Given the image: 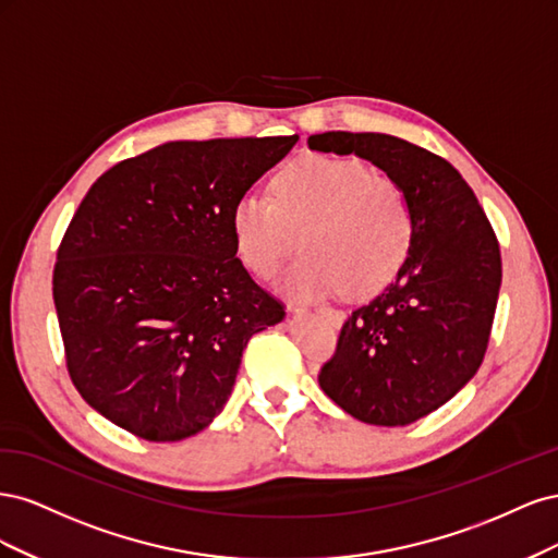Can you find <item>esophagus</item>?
Returning <instances> with one entry per match:
<instances>
[{
	"mask_svg": "<svg viewBox=\"0 0 558 558\" xmlns=\"http://www.w3.org/2000/svg\"><path fill=\"white\" fill-rule=\"evenodd\" d=\"M314 312H318V314H324L330 324L337 328V326H342V320H344V312H340V310H335V307H328V305H318V307H314Z\"/></svg>",
	"mask_w": 558,
	"mask_h": 558,
	"instance_id": "esophagus-1",
	"label": "esophagus"
}]
</instances>
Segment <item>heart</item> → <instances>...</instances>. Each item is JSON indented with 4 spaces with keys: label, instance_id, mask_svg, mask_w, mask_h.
Returning <instances> with one entry per match:
<instances>
[{
    "label": "heart",
    "instance_id": "obj_1",
    "mask_svg": "<svg viewBox=\"0 0 558 558\" xmlns=\"http://www.w3.org/2000/svg\"><path fill=\"white\" fill-rule=\"evenodd\" d=\"M272 197L242 195L232 238L246 269L275 275L302 230L305 253L281 277L295 298L351 291L367 295L396 277L412 244V209L402 185L356 158L307 154L283 165Z\"/></svg>",
    "mask_w": 558,
    "mask_h": 558
}]
</instances>
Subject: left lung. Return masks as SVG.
<instances>
[{"label":"left lung","mask_w":558,"mask_h":558,"mask_svg":"<svg viewBox=\"0 0 558 558\" xmlns=\"http://www.w3.org/2000/svg\"><path fill=\"white\" fill-rule=\"evenodd\" d=\"M307 144L369 160L410 199L408 258L351 312L318 373L353 418L408 426L442 408L484 361L502 279L496 232L459 170L426 148L379 132H324Z\"/></svg>","instance_id":"left-lung-1"}]
</instances>
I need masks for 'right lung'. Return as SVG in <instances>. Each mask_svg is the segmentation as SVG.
I'll return each mask as SVG.
<instances>
[{
    "instance_id": "right-lung-1",
    "label": "right lung",
    "mask_w": 558,
    "mask_h": 558,
    "mask_svg": "<svg viewBox=\"0 0 558 558\" xmlns=\"http://www.w3.org/2000/svg\"><path fill=\"white\" fill-rule=\"evenodd\" d=\"M295 142H167L83 197L53 300L76 391L111 424L177 442L226 408L251 335L286 314L238 258L232 207Z\"/></svg>"
}]
</instances>
